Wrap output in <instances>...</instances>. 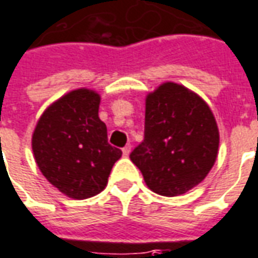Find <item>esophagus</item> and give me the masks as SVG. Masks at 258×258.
Listing matches in <instances>:
<instances>
[{
	"instance_id": "obj_1",
	"label": "esophagus",
	"mask_w": 258,
	"mask_h": 258,
	"mask_svg": "<svg viewBox=\"0 0 258 258\" xmlns=\"http://www.w3.org/2000/svg\"><path fill=\"white\" fill-rule=\"evenodd\" d=\"M130 154H131V145H125L123 148V155L124 156H128Z\"/></svg>"
}]
</instances>
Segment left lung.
Returning a JSON list of instances; mask_svg holds the SVG:
<instances>
[{
	"label": "left lung",
	"mask_w": 258,
	"mask_h": 258,
	"mask_svg": "<svg viewBox=\"0 0 258 258\" xmlns=\"http://www.w3.org/2000/svg\"><path fill=\"white\" fill-rule=\"evenodd\" d=\"M218 148L219 130L207 102L180 84L163 82L145 98V138L130 159L149 190L176 197L207 177Z\"/></svg>",
	"instance_id": "1"
}]
</instances>
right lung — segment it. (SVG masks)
<instances>
[{
  "label": "right lung",
  "instance_id": "1",
  "mask_svg": "<svg viewBox=\"0 0 258 258\" xmlns=\"http://www.w3.org/2000/svg\"><path fill=\"white\" fill-rule=\"evenodd\" d=\"M100 95L88 88L68 92L48 106L36 123L32 149L43 176L73 200L103 191L121 151L107 142L99 118Z\"/></svg>",
  "mask_w": 258,
  "mask_h": 258
}]
</instances>
